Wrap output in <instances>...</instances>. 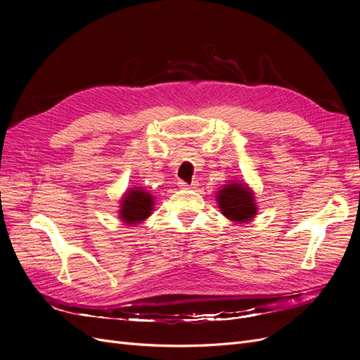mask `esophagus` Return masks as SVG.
I'll return each mask as SVG.
<instances>
[{
  "instance_id": "esophagus-1",
  "label": "esophagus",
  "mask_w": 360,
  "mask_h": 360,
  "mask_svg": "<svg viewBox=\"0 0 360 360\" xmlns=\"http://www.w3.org/2000/svg\"><path fill=\"white\" fill-rule=\"evenodd\" d=\"M179 186H180L181 189H193L195 186H197V184H195V183H192V184H188L186 181L180 180V181H179Z\"/></svg>"
}]
</instances>
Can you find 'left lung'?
I'll return each instance as SVG.
<instances>
[{
  "instance_id": "left-lung-1",
  "label": "left lung",
  "mask_w": 360,
  "mask_h": 360,
  "mask_svg": "<svg viewBox=\"0 0 360 360\" xmlns=\"http://www.w3.org/2000/svg\"><path fill=\"white\" fill-rule=\"evenodd\" d=\"M217 204L225 217L230 221L246 224L257 214V204L252 191L246 183L230 181L216 195Z\"/></svg>"
}]
</instances>
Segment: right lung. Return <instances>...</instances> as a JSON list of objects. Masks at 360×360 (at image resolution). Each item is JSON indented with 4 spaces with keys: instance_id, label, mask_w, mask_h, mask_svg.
I'll list each match as a JSON object with an SVG mask.
<instances>
[{
    "instance_id": "1",
    "label": "right lung",
    "mask_w": 360,
    "mask_h": 360,
    "mask_svg": "<svg viewBox=\"0 0 360 360\" xmlns=\"http://www.w3.org/2000/svg\"><path fill=\"white\" fill-rule=\"evenodd\" d=\"M155 198L153 195L143 188H130L126 191L120 205V217L127 225H135L143 222L153 210Z\"/></svg>"
}]
</instances>
